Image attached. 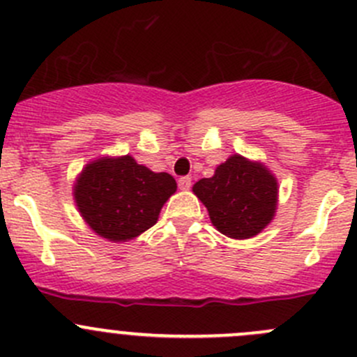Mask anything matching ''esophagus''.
<instances>
[{
	"mask_svg": "<svg viewBox=\"0 0 357 357\" xmlns=\"http://www.w3.org/2000/svg\"><path fill=\"white\" fill-rule=\"evenodd\" d=\"M178 187H180V189H183V190L189 189V187H190V177H180L178 178Z\"/></svg>",
	"mask_w": 357,
	"mask_h": 357,
	"instance_id": "esophagus-1",
	"label": "esophagus"
}]
</instances>
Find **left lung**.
<instances>
[{
    "label": "left lung",
    "instance_id": "left-lung-1",
    "mask_svg": "<svg viewBox=\"0 0 357 357\" xmlns=\"http://www.w3.org/2000/svg\"><path fill=\"white\" fill-rule=\"evenodd\" d=\"M192 190L208 208L211 224L229 238L259 234L276 211V178L266 167L239 154L222 163L213 177L194 183Z\"/></svg>",
    "mask_w": 357,
    "mask_h": 357
}]
</instances>
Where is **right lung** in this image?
Segmentation results:
<instances>
[{"instance_id":"1","label":"right lung","mask_w":357,"mask_h":357,"mask_svg":"<svg viewBox=\"0 0 357 357\" xmlns=\"http://www.w3.org/2000/svg\"><path fill=\"white\" fill-rule=\"evenodd\" d=\"M177 190L172 175L154 174L132 156L88 165L74 187L84 222L102 238L126 241L153 227L161 208Z\"/></svg>"}]
</instances>
